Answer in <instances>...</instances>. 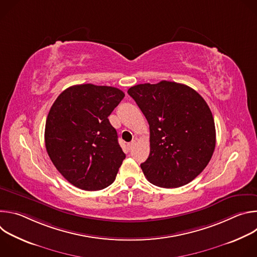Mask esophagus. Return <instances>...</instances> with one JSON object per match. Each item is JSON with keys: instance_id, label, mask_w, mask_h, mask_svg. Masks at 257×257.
Masks as SVG:
<instances>
[{"instance_id": "obj_1", "label": "esophagus", "mask_w": 257, "mask_h": 257, "mask_svg": "<svg viewBox=\"0 0 257 257\" xmlns=\"http://www.w3.org/2000/svg\"><path fill=\"white\" fill-rule=\"evenodd\" d=\"M134 145H135V140H132L131 142H129L128 145H127V146H128V150H129V151L132 150V149L134 148Z\"/></svg>"}]
</instances>
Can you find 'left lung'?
Listing matches in <instances>:
<instances>
[{
	"label": "left lung",
	"instance_id": "1",
	"mask_svg": "<svg viewBox=\"0 0 257 257\" xmlns=\"http://www.w3.org/2000/svg\"><path fill=\"white\" fill-rule=\"evenodd\" d=\"M128 94L150 124L151 153L140 165L154 185L188 184L209 163L215 127L206 101L191 87L163 80L132 86Z\"/></svg>",
	"mask_w": 257,
	"mask_h": 257
}]
</instances>
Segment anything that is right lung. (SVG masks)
<instances>
[{"label":"right lung","instance_id":"obj_1","mask_svg":"<svg viewBox=\"0 0 257 257\" xmlns=\"http://www.w3.org/2000/svg\"><path fill=\"white\" fill-rule=\"evenodd\" d=\"M125 93L90 83L65 89L53 103L45 142L56 169L72 185L101 190L115 181L126 158L107 117Z\"/></svg>","mask_w":257,"mask_h":257}]
</instances>
